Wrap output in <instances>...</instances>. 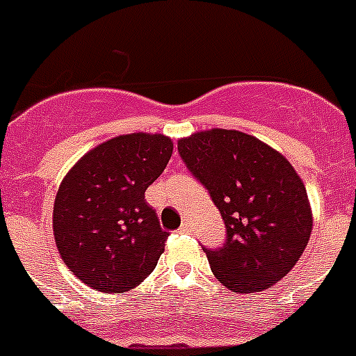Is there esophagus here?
I'll list each match as a JSON object with an SVG mask.
<instances>
[{
  "label": "esophagus",
  "instance_id": "34e87169",
  "mask_svg": "<svg viewBox=\"0 0 356 356\" xmlns=\"http://www.w3.org/2000/svg\"><path fill=\"white\" fill-rule=\"evenodd\" d=\"M193 232V225H191V221H184L180 226V234H191Z\"/></svg>",
  "mask_w": 356,
  "mask_h": 356
}]
</instances>
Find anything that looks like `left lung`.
Wrapping results in <instances>:
<instances>
[{
  "label": "left lung",
  "mask_w": 356,
  "mask_h": 356,
  "mask_svg": "<svg viewBox=\"0 0 356 356\" xmlns=\"http://www.w3.org/2000/svg\"><path fill=\"white\" fill-rule=\"evenodd\" d=\"M178 153L225 221V244L203 248L216 278L235 294L273 287L312 234L307 191L291 162L253 135L222 128L180 139Z\"/></svg>",
  "instance_id": "obj_1"
}]
</instances>
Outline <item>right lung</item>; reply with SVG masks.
<instances>
[{
	"mask_svg": "<svg viewBox=\"0 0 356 356\" xmlns=\"http://www.w3.org/2000/svg\"><path fill=\"white\" fill-rule=\"evenodd\" d=\"M172 140L128 134L85 153L62 180L53 234L62 260L89 287L119 294L153 273L169 232L144 193L163 172Z\"/></svg>",
	"mask_w": 356,
	"mask_h": 356,
	"instance_id": "1",
	"label": "right lung"
}]
</instances>
